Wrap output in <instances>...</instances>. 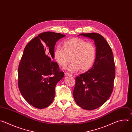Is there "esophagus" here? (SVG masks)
Masks as SVG:
<instances>
[{"mask_svg":"<svg viewBox=\"0 0 132 132\" xmlns=\"http://www.w3.org/2000/svg\"><path fill=\"white\" fill-rule=\"evenodd\" d=\"M65 76H72L71 74L69 73H65Z\"/></svg>","mask_w":132,"mask_h":132,"instance_id":"obj_1","label":"esophagus"}]
</instances>
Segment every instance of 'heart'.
<instances>
[{
	"label": "heart",
	"instance_id": "obj_1",
	"mask_svg": "<svg viewBox=\"0 0 132 132\" xmlns=\"http://www.w3.org/2000/svg\"><path fill=\"white\" fill-rule=\"evenodd\" d=\"M96 57V49L91 43L83 39L74 38L64 43L63 48L58 46L54 51V58L61 67L66 66L73 62L67 68L70 72L79 70L83 71L89 70L93 65Z\"/></svg>",
	"mask_w": 132,
	"mask_h": 132
}]
</instances>
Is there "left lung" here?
<instances>
[{
	"mask_svg": "<svg viewBox=\"0 0 132 132\" xmlns=\"http://www.w3.org/2000/svg\"><path fill=\"white\" fill-rule=\"evenodd\" d=\"M94 40L96 57L92 68L75 78L73 94L78 106L85 110L96 109L111 96L115 78L112 51L103 36L96 33H82Z\"/></svg>",
	"mask_w": 132,
	"mask_h": 132,
	"instance_id": "1",
	"label": "left lung"
}]
</instances>
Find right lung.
Here are the masks:
<instances>
[{
  "label": "right lung",
  "instance_id": "1",
  "mask_svg": "<svg viewBox=\"0 0 132 132\" xmlns=\"http://www.w3.org/2000/svg\"><path fill=\"white\" fill-rule=\"evenodd\" d=\"M64 35L52 32L39 34L25 46L18 69V86L32 106L44 109L53 101L55 87L64 77L54 58L56 42Z\"/></svg>",
  "mask_w": 132,
  "mask_h": 132
}]
</instances>
